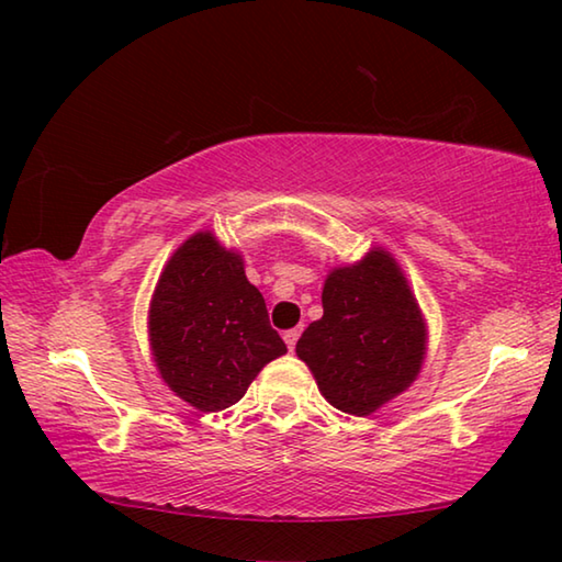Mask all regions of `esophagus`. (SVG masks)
Returning a JSON list of instances; mask_svg holds the SVG:
<instances>
[{
  "mask_svg": "<svg viewBox=\"0 0 562 562\" xmlns=\"http://www.w3.org/2000/svg\"><path fill=\"white\" fill-rule=\"evenodd\" d=\"M282 339H284V345H288V349L292 351V349H294V345H297V339H300V327H294V329H288V331H284Z\"/></svg>",
  "mask_w": 562,
  "mask_h": 562,
  "instance_id": "34e87169",
  "label": "esophagus"
}]
</instances>
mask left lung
<instances>
[{"label": "left lung", "instance_id": "1", "mask_svg": "<svg viewBox=\"0 0 562 562\" xmlns=\"http://www.w3.org/2000/svg\"><path fill=\"white\" fill-rule=\"evenodd\" d=\"M322 307L325 315L302 331L297 357L339 412L372 414L422 372V310L402 268L382 247L357 265L331 270Z\"/></svg>", "mask_w": 562, "mask_h": 562}]
</instances>
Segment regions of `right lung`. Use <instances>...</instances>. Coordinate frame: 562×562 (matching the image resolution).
<instances>
[{"instance_id": "1", "label": "right lung", "mask_w": 562, "mask_h": 562, "mask_svg": "<svg viewBox=\"0 0 562 562\" xmlns=\"http://www.w3.org/2000/svg\"><path fill=\"white\" fill-rule=\"evenodd\" d=\"M148 337L170 392L201 412L240 402L260 369L288 351L245 278L243 255L213 233L188 237L160 272Z\"/></svg>"}]
</instances>
